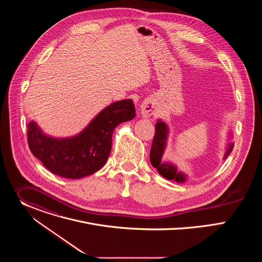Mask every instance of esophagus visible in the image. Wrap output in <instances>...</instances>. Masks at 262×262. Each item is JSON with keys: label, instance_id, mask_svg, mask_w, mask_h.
I'll return each instance as SVG.
<instances>
[{"label": "esophagus", "instance_id": "1", "mask_svg": "<svg viewBox=\"0 0 262 262\" xmlns=\"http://www.w3.org/2000/svg\"><path fill=\"white\" fill-rule=\"evenodd\" d=\"M156 111V105L155 102L151 100H145L142 102L141 104V114L143 117L147 118V117H150L154 115Z\"/></svg>", "mask_w": 262, "mask_h": 262}]
</instances>
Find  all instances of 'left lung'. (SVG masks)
Returning a JSON list of instances; mask_svg holds the SVG:
<instances>
[{
    "mask_svg": "<svg viewBox=\"0 0 262 262\" xmlns=\"http://www.w3.org/2000/svg\"><path fill=\"white\" fill-rule=\"evenodd\" d=\"M169 136V126L168 124L163 121L162 119H158V122L156 124V134L152 141L151 149H150V163L151 165L158 170L159 174L163 176L164 178L168 180H173L178 183H183L188 180V175L184 172L180 171L178 167L167 161H163V156L165 152V149L167 147V141ZM229 139H231L232 133L229 132ZM234 144L232 142H229L226 146V151L224 155V160H225L229 154L232 151Z\"/></svg>",
    "mask_w": 262,
    "mask_h": 262,
    "instance_id": "8db88e82",
    "label": "left lung"
}]
</instances>
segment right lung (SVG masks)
I'll list each match as a JSON object with an SVG mask.
<instances>
[{
  "label": "right lung",
  "instance_id": "obj_1",
  "mask_svg": "<svg viewBox=\"0 0 262 262\" xmlns=\"http://www.w3.org/2000/svg\"><path fill=\"white\" fill-rule=\"evenodd\" d=\"M136 117L132 99L111 103L78 135L55 138L45 134L35 121L28 123V144L34 157L52 173L78 179L104 166L112 148V136L117 125Z\"/></svg>",
  "mask_w": 262,
  "mask_h": 262
}]
</instances>
